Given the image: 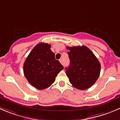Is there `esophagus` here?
<instances>
[{
	"mask_svg": "<svg viewBox=\"0 0 120 120\" xmlns=\"http://www.w3.org/2000/svg\"><path fill=\"white\" fill-rule=\"evenodd\" d=\"M59 62H60V63H61V64L64 65V60H63V59H59Z\"/></svg>",
	"mask_w": 120,
	"mask_h": 120,
	"instance_id": "1",
	"label": "esophagus"
}]
</instances>
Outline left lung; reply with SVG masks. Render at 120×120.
Wrapping results in <instances>:
<instances>
[{"label":"left lung","mask_w":120,"mask_h":120,"mask_svg":"<svg viewBox=\"0 0 120 120\" xmlns=\"http://www.w3.org/2000/svg\"><path fill=\"white\" fill-rule=\"evenodd\" d=\"M70 65L66 74L74 87L84 90L91 87L98 79L101 64L92 51L85 46H67Z\"/></svg>","instance_id":"left-lung-1"}]
</instances>
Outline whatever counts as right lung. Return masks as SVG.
<instances>
[{
	"label": "right lung",
	"mask_w": 120,
	"mask_h": 120,
	"mask_svg": "<svg viewBox=\"0 0 120 120\" xmlns=\"http://www.w3.org/2000/svg\"><path fill=\"white\" fill-rule=\"evenodd\" d=\"M63 69V66L55 59L51 45L45 43L36 45L23 64L26 78L34 87L41 90L51 86L58 73Z\"/></svg>",
	"instance_id": "obj_1"
}]
</instances>
